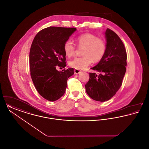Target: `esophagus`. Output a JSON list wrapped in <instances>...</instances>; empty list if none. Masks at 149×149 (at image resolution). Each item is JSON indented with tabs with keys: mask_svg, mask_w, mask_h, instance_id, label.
<instances>
[{
	"mask_svg": "<svg viewBox=\"0 0 149 149\" xmlns=\"http://www.w3.org/2000/svg\"><path fill=\"white\" fill-rule=\"evenodd\" d=\"M80 72H81V71L79 70H78V69H75L74 70V74H79Z\"/></svg>",
	"mask_w": 149,
	"mask_h": 149,
	"instance_id": "esophagus-1",
	"label": "esophagus"
}]
</instances>
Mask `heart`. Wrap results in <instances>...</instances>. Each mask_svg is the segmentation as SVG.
<instances>
[{
  "instance_id": "obj_1",
  "label": "heart",
  "mask_w": 149,
  "mask_h": 149,
  "mask_svg": "<svg viewBox=\"0 0 149 149\" xmlns=\"http://www.w3.org/2000/svg\"><path fill=\"white\" fill-rule=\"evenodd\" d=\"M76 41L79 48H83L81 54L83 56L76 57L69 63V65L76 69L83 70L93 61L98 63L104 56L107 51L106 42L92 33H86L79 36ZM64 52L69 57L74 55L76 46L70 40L64 43Z\"/></svg>"
}]
</instances>
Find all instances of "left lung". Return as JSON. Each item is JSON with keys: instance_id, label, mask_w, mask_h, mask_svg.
Returning <instances> with one entry per match:
<instances>
[{"instance_id": "1", "label": "left lung", "mask_w": 149, "mask_h": 149, "mask_svg": "<svg viewBox=\"0 0 149 149\" xmlns=\"http://www.w3.org/2000/svg\"><path fill=\"white\" fill-rule=\"evenodd\" d=\"M107 51L99 63L91 69L100 72L97 75L89 72V80L85 84L88 95L95 100L106 102L120 88L126 71L127 54L120 38L107 29L105 32Z\"/></svg>"}]
</instances>
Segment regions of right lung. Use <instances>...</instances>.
Masks as SVG:
<instances>
[{"instance_id":"right-lung-1","label":"right lung","mask_w":149,"mask_h":149,"mask_svg":"<svg viewBox=\"0 0 149 149\" xmlns=\"http://www.w3.org/2000/svg\"><path fill=\"white\" fill-rule=\"evenodd\" d=\"M77 30L75 28L49 27L40 31L33 39L29 52L31 77L38 93L51 102L60 98L65 92L67 80L74 74L73 68H65L64 43Z\"/></svg>"}]
</instances>
